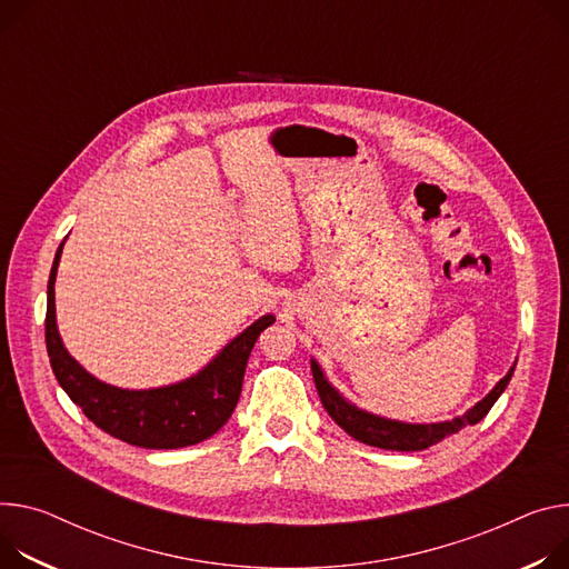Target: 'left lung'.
Listing matches in <instances>:
<instances>
[{
  "instance_id": "8db88e82",
  "label": "left lung",
  "mask_w": 569,
  "mask_h": 569,
  "mask_svg": "<svg viewBox=\"0 0 569 569\" xmlns=\"http://www.w3.org/2000/svg\"><path fill=\"white\" fill-rule=\"evenodd\" d=\"M311 370H313V379H316V388H318L322 406L327 408L331 420L340 429H345L351 438H356L358 442H366L370 447H379V449L420 451V449H427V447L440 442L445 436L458 433L465 425L481 422L488 416V410L492 408V403L503 392V388L508 386L515 368H510V372L492 388V392L483 401H479L472 410L465 412L462 418H456L451 422H440V425H403V422H392V420H383V418L370 416V412L358 410L356 406L347 403L327 383V379H325L322 370L318 368L316 360L311 363Z\"/></svg>"
}]
</instances>
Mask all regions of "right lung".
I'll return each mask as SVG.
<instances>
[{
	"instance_id": "right-lung-1",
	"label": "right lung",
	"mask_w": 569,
	"mask_h": 569,
	"mask_svg": "<svg viewBox=\"0 0 569 569\" xmlns=\"http://www.w3.org/2000/svg\"><path fill=\"white\" fill-rule=\"evenodd\" d=\"M61 249L49 272L44 342L51 370L70 399L81 406L86 418L101 431L129 445L144 449H179L197 445L218 433L240 399L247 358L253 342L274 322L266 316L231 340L213 363L197 377L159 388V390H122L90 377L66 351L57 331L54 316V279Z\"/></svg>"
}]
</instances>
